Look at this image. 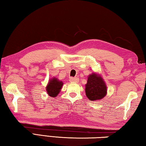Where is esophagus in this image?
Wrapping results in <instances>:
<instances>
[{"instance_id":"obj_1","label":"esophagus","mask_w":146,"mask_h":146,"mask_svg":"<svg viewBox=\"0 0 146 146\" xmlns=\"http://www.w3.org/2000/svg\"><path fill=\"white\" fill-rule=\"evenodd\" d=\"M70 81L71 82H78L79 81V79L77 77H74V78L71 77L70 79Z\"/></svg>"}]
</instances>
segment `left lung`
Listing matches in <instances>:
<instances>
[{
    "label": "left lung",
    "instance_id": "8db88e82",
    "mask_svg": "<svg viewBox=\"0 0 146 146\" xmlns=\"http://www.w3.org/2000/svg\"><path fill=\"white\" fill-rule=\"evenodd\" d=\"M107 90L106 82L100 75L93 72L88 76L85 91L89 100L97 101L102 99L107 95Z\"/></svg>",
    "mask_w": 146,
    "mask_h": 146
}]
</instances>
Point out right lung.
Segmentation results:
<instances>
[{
    "label": "right lung",
    "mask_w": 146,
    "mask_h": 146,
    "mask_svg": "<svg viewBox=\"0 0 146 146\" xmlns=\"http://www.w3.org/2000/svg\"><path fill=\"white\" fill-rule=\"evenodd\" d=\"M62 81H61L54 76L53 78L49 79L48 85L46 86V90L47 93L49 97H55L60 92L61 89L63 86Z\"/></svg>",
    "instance_id": "add662e5"
}]
</instances>
